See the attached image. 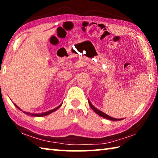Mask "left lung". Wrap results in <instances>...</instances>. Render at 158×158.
Wrapping results in <instances>:
<instances>
[{"instance_id": "obj_1", "label": "left lung", "mask_w": 158, "mask_h": 158, "mask_svg": "<svg viewBox=\"0 0 158 158\" xmlns=\"http://www.w3.org/2000/svg\"><path fill=\"white\" fill-rule=\"evenodd\" d=\"M89 105H90V107H91V109H93V111H94L95 112L96 114H98L99 116H102V117L105 118L109 119V120H111V121H121V120H123L122 118H121V119H119V118H112V117H111V116H108L107 114H105V113H103L102 111H100V110H98V109L97 108H95V106H93L91 103H90V100H89Z\"/></svg>"}]
</instances>
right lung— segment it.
<instances>
[{"instance_id": "1", "label": "right lung", "mask_w": 158, "mask_h": 158, "mask_svg": "<svg viewBox=\"0 0 158 158\" xmlns=\"http://www.w3.org/2000/svg\"><path fill=\"white\" fill-rule=\"evenodd\" d=\"M15 105V106H16V107H17V109H19V110H21V111H22L21 110V109L19 107V106L17 105H15V104H14ZM62 105V104H60V105L58 106H57V107H56L55 109H52V110H50V111H46V112H44V113H40V114H32V113H29V112H26V111H23V113L24 114H28V115H30V116H36V117H42V116H47V115H49V114H51V113H52V112H53V111H55L56 110H57V109H58V108H60V106Z\"/></svg>"}]
</instances>
